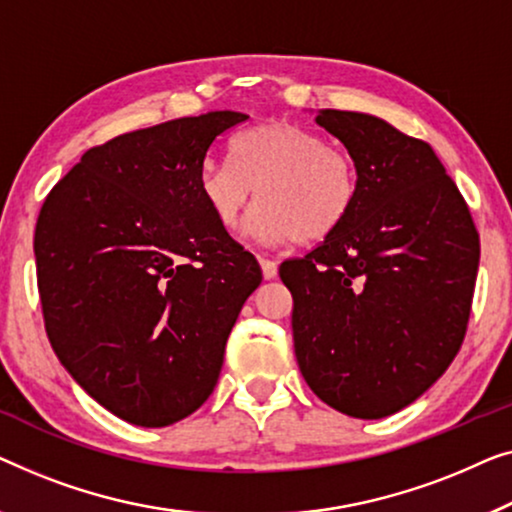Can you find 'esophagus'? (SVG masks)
Returning <instances> with one entry per match:
<instances>
[{
  "mask_svg": "<svg viewBox=\"0 0 512 512\" xmlns=\"http://www.w3.org/2000/svg\"><path fill=\"white\" fill-rule=\"evenodd\" d=\"M259 264H262V273H264V278H266V280L276 278V273H278V264L273 262V259L264 257V255H259Z\"/></svg>",
  "mask_w": 512,
  "mask_h": 512,
  "instance_id": "1",
  "label": "esophagus"
}]
</instances>
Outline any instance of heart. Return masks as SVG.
<instances>
[{"label": "heart", "mask_w": 512, "mask_h": 512, "mask_svg": "<svg viewBox=\"0 0 512 512\" xmlns=\"http://www.w3.org/2000/svg\"><path fill=\"white\" fill-rule=\"evenodd\" d=\"M199 190L215 220L236 229L262 201L250 229L264 243L322 241L348 220L359 178L352 157L290 120L255 125L232 141V162L208 160Z\"/></svg>", "instance_id": "1"}]
</instances>
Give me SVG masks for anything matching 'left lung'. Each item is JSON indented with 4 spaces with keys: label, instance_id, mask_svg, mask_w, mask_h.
<instances>
[{
    "label": "left lung",
    "instance_id": "8db88e82",
    "mask_svg": "<svg viewBox=\"0 0 512 512\" xmlns=\"http://www.w3.org/2000/svg\"><path fill=\"white\" fill-rule=\"evenodd\" d=\"M348 148L359 192L348 220L280 264L301 376L338 413L378 420L443 376L469 325L480 239L429 143L376 115L315 118Z\"/></svg>",
    "mask_w": 512,
    "mask_h": 512
}]
</instances>
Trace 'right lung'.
Wrapping results in <instances>:
<instances>
[{"label":"right lung","mask_w":512,"mask_h":512,"mask_svg":"<svg viewBox=\"0 0 512 512\" xmlns=\"http://www.w3.org/2000/svg\"><path fill=\"white\" fill-rule=\"evenodd\" d=\"M246 113L211 111L90 148L43 201L34 255L48 341L97 403L139 427L194 413L218 383L257 259L199 190Z\"/></svg>","instance_id":"add662e5"}]
</instances>
